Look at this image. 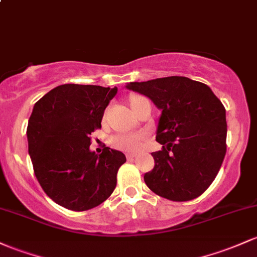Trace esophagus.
Returning a JSON list of instances; mask_svg holds the SVG:
<instances>
[{
	"instance_id": "34e87169",
	"label": "esophagus",
	"mask_w": 257,
	"mask_h": 257,
	"mask_svg": "<svg viewBox=\"0 0 257 257\" xmlns=\"http://www.w3.org/2000/svg\"><path fill=\"white\" fill-rule=\"evenodd\" d=\"M134 157H135L134 154H126V159L128 160H133Z\"/></svg>"
}]
</instances>
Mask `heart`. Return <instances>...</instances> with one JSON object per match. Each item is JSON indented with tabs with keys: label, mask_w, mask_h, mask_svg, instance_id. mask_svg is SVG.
<instances>
[{
	"label": "heart",
	"mask_w": 257,
	"mask_h": 257,
	"mask_svg": "<svg viewBox=\"0 0 257 257\" xmlns=\"http://www.w3.org/2000/svg\"><path fill=\"white\" fill-rule=\"evenodd\" d=\"M137 98L140 97H135L133 101ZM113 145L120 150L138 151L142 148V138L135 137V135H118L113 139Z\"/></svg>",
	"instance_id": "1"
}]
</instances>
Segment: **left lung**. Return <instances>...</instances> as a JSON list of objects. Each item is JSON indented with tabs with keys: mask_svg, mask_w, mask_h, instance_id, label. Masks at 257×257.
<instances>
[{
	"mask_svg": "<svg viewBox=\"0 0 257 257\" xmlns=\"http://www.w3.org/2000/svg\"><path fill=\"white\" fill-rule=\"evenodd\" d=\"M126 89L145 95L161 111L146 185L172 201L200 196L216 178L225 156V108L206 84L187 77L133 81Z\"/></svg>",
	"mask_w": 257,
	"mask_h": 257,
	"instance_id": "8db88e82",
	"label": "left lung"
}]
</instances>
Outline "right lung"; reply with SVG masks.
Listing matches in <instances>:
<instances>
[{
	"label": "right lung",
	"mask_w": 257,
	"mask_h": 257,
	"mask_svg": "<svg viewBox=\"0 0 257 257\" xmlns=\"http://www.w3.org/2000/svg\"><path fill=\"white\" fill-rule=\"evenodd\" d=\"M117 87L64 84L34 105L27 137L34 173L47 196L72 211H86L113 193L123 152L90 150Z\"/></svg>",
	"instance_id": "1"
}]
</instances>
